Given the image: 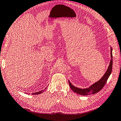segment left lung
I'll return each instance as SVG.
<instances>
[{"label":"left lung","mask_w":121,"mask_h":121,"mask_svg":"<svg viewBox=\"0 0 121 121\" xmlns=\"http://www.w3.org/2000/svg\"><path fill=\"white\" fill-rule=\"evenodd\" d=\"M111 61L110 62V65L106 70L105 74L101 78V79L99 80L98 81L94 83L90 86L88 88L81 89L77 87L72 85V84L69 80V83L70 88L73 91H74L76 93L82 95H88L91 94H93L98 93L103 88V86H105L106 81L109 78L110 74H111L112 70V65H113V56H112V48L111 47Z\"/></svg>","instance_id":"obj_1"}]
</instances>
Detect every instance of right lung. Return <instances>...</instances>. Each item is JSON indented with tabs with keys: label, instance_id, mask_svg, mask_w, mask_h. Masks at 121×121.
Returning <instances> with one entry per match:
<instances>
[{
	"label": "right lung",
	"instance_id": "add662e5",
	"mask_svg": "<svg viewBox=\"0 0 121 121\" xmlns=\"http://www.w3.org/2000/svg\"><path fill=\"white\" fill-rule=\"evenodd\" d=\"M45 90V89H44ZM44 90H42L41 91H39V92H35V93H32V95H37V94H41V93H42L44 91Z\"/></svg>",
	"mask_w": 121,
	"mask_h": 121
}]
</instances>
